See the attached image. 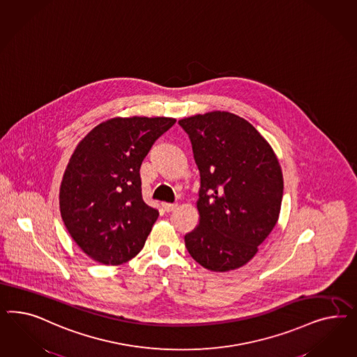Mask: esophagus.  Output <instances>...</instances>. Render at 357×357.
Listing matches in <instances>:
<instances>
[{"instance_id": "34e87169", "label": "esophagus", "mask_w": 357, "mask_h": 357, "mask_svg": "<svg viewBox=\"0 0 357 357\" xmlns=\"http://www.w3.org/2000/svg\"><path fill=\"white\" fill-rule=\"evenodd\" d=\"M176 206H178L176 203H162V208L166 212H173Z\"/></svg>"}]
</instances>
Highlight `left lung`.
Returning <instances> with one entry per match:
<instances>
[{
	"mask_svg": "<svg viewBox=\"0 0 357 357\" xmlns=\"http://www.w3.org/2000/svg\"><path fill=\"white\" fill-rule=\"evenodd\" d=\"M200 173L197 227L190 255L206 270H236L257 254L278 222L282 174L270 144L248 120L208 112L179 120Z\"/></svg>",
	"mask_w": 357,
	"mask_h": 357,
	"instance_id": "1",
	"label": "left lung"
}]
</instances>
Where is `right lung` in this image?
Segmentation results:
<instances>
[{
	"instance_id": "obj_1",
	"label": "right lung",
	"mask_w": 357,
	"mask_h": 357,
	"mask_svg": "<svg viewBox=\"0 0 357 357\" xmlns=\"http://www.w3.org/2000/svg\"><path fill=\"white\" fill-rule=\"evenodd\" d=\"M174 124L172 118H116L77 145L60 187V212L90 258L115 266L144 248L158 211L142 199L141 163Z\"/></svg>"
}]
</instances>
